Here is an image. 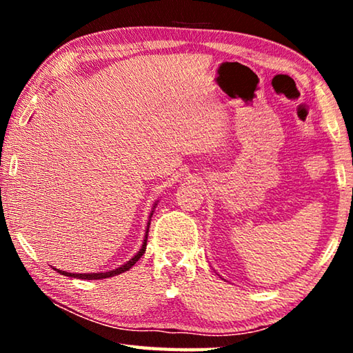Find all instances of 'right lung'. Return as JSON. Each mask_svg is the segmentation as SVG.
Segmentation results:
<instances>
[{
  "mask_svg": "<svg viewBox=\"0 0 353 353\" xmlns=\"http://www.w3.org/2000/svg\"><path fill=\"white\" fill-rule=\"evenodd\" d=\"M155 205H157V202L152 205V210H151V214H149V221H148V225H146V232H145V238H143V244L139 252H137L132 259H130L129 261L124 263V265H121L119 268H117V270L113 271H107V272H90V274H73V272H67V271H62V270H54L62 274V276H67V277H74V279H83V280H98V279H107V277H113V276H118V274L121 272H126L129 271L130 268H132L137 261H139L141 259V255L145 254L146 250V240H148V232H149V225H151V218H152V213H154V208Z\"/></svg>",
  "mask_w": 353,
  "mask_h": 353,
  "instance_id": "right-lung-1",
  "label": "right lung"
}]
</instances>
